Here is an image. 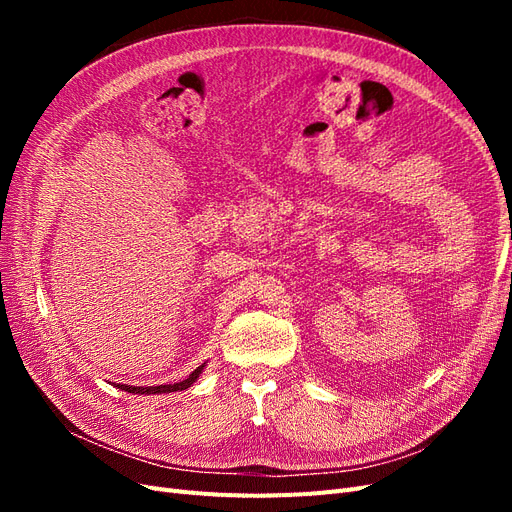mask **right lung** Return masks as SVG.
Instances as JSON below:
<instances>
[{
	"mask_svg": "<svg viewBox=\"0 0 512 512\" xmlns=\"http://www.w3.org/2000/svg\"><path fill=\"white\" fill-rule=\"evenodd\" d=\"M203 367H205V365L196 367L188 378L177 382V384H160V386H128V384H117V386H119V389H123V391L138 393V395H156V393H170V391H185V389H188V386H192V384L196 382V378H198L200 371H203Z\"/></svg>",
	"mask_w": 512,
	"mask_h": 512,
	"instance_id": "1",
	"label": "right lung"
}]
</instances>
